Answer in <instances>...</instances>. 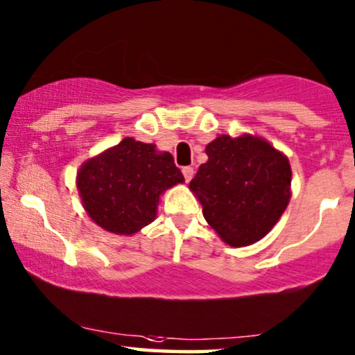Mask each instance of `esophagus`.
Here are the masks:
<instances>
[{
  "instance_id": "1",
  "label": "esophagus",
  "mask_w": 355,
  "mask_h": 355,
  "mask_svg": "<svg viewBox=\"0 0 355 355\" xmlns=\"http://www.w3.org/2000/svg\"><path fill=\"white\" fill-rule=\"evenodd\" d=\"M182 174H184V178H186V181L189 182L192 179V176H194V168H191V166H184L182 168Z\"/></svg>"
}]
</instances>
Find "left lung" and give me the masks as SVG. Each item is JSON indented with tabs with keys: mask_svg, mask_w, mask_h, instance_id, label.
I'll list each match as a JSON object with an SVG mask.
<instances>
[{
	"mask_svg": "<svg viewBox=\"0 0 355 355\" xmlns=\"http://www.w3.org/2000/svg\"><path fill=\"white\" fill-rule=\"evenodd\" d=\"M189 184L207 223L232 248L254 245L279 222L292 197V168L262 137L218 135Z\"/></svg>",
	"mask_w": 355,
	"mask_h": 355,
	"instance_id": "1",
	"label": "left lung"
}]
</instances>
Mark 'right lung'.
Segmentation results:
<instances>
[{
	"mask_svg": "<svg viewBox=\"0 0 355 355\" xmlns=\"http://www.w3.org/2000/svg\"><path fill=\"white\" fill-rule=\"evenodd\" d=\"M182 182L171 153L132 137L86 159L76 174L89 218L105 232L128 236L153 222L163 192Z\"/></svg>",
	"mask_w": 355,
	"mask_h": 355,
	"instance_id": "obj_1",
	"label": "right lung"
}]
</instances>
